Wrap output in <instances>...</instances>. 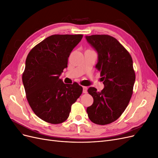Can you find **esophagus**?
<instances>
[{
    "mask_svg": "<svg viewBox=\"0 0 158 158\" xmlns=\"http://www.w3.org/2000/svg\"><path fill=\"white\" fill-rule=\"evenodd\" d=\"M83 93H84V94L87 93V87L83 86Z\"/></svg>",
    "mask_w": 158,
    "mask_h": 158,
    "instance_id": "1",
    "label": "esophagus"
}]
</instances>
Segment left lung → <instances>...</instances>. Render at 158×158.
I'll list each match as a JSON object with an SVG mask.
<instances>
[{
  "mask_svg": "<svg viewBox=\"0 0 158 158\" xmlns=\"http://www.w3.org/2000/svg\"><path fill=\"white\" fill-rule=\"evenodd\" d=\"M98 53L95 65L101 72L102 92L89 87L94 103L86 109L90 121L105 125L116 121L127 108L132 94L135 73L131 55L115 38L108 35L85 37Z\"/></svg>",
  "mask_w": 158,
  "mask_h": 158,
  "instance_id": "8db88e82",
  "label": "left lung"
}]
</instances>
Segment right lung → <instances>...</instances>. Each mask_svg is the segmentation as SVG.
Wrapping results in <instances>:
<instances>
[{
  "label": "right lung",
  "instance_id": "right-lung-1",
  "mask_svg": "<svg viewBox=\"0 0 158 158\" xmlns=\"http://www.w3.org/2000/svg\"><path fill=\"white\" fill-rule=\"evenodd\" d=\"M82 35H52L35 45L28 54L22 75L26 98L33 111L51 124L68 118L71 106L82 93L78 83L66 84L59 78L67 67L72 51Z\"/></svg>",
  "mask_w": 158,
  "mask_h": 158
}]
</instances>
